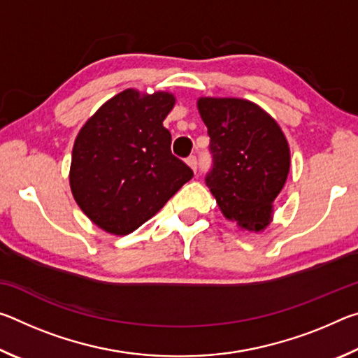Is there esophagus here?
<instances>
[{"label": "esophagus", "mask_w": 358, "mask_h": 358, "mask_svg": "<svg viewBox=\"0 0 358 358\" xmlns=\"http://www.w3.org/2000/svg\"><path fill=\"white\" fill-rule=\"evenodd\" d=\"M186 164L189 166L194 172H196V171H197V157H196V156H189V157H187V159H186Z\"/></svg>", "instance_id": "obj_1"}]
</instances>
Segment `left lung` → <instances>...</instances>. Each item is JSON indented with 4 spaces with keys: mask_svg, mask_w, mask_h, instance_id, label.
I'll list each match as a JSON object with an SVG mask.
<instances>
[{
    "mask_svg": "<svg viewBox=\"0 0 358 358\" xmlns=\"http://www.w3.org/2000/svg\"><path fill=\"white\" fill-rule=\"evenodd\" d=\"M213 167L207 186L227 220L262 232L273 220V202L287 180L290 150L275 118L251 101L199 98Z\"/></svg>",
    "mask_w": 358,
    "mask_h": 358,
    "instance_id": "8db88e82",
    "label": "left lung"
}]
</instances>
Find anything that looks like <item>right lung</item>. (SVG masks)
Returning <instances> with one entry per match:
<instances>
[{
    "label": "right lung",
    "mask_w": 358,
    "mask_h": 358,
    "mask_svg": "<svg viewBox=\"0 0 358 358\" xmlns=\"http://www.w3.org/2000/svg\"><path fill=\"white\" fill-rule=\"evenodd\" d=\"M173 106L172 93L128 88L104 102L78 131L71 191L83 213L106 232H134L192 178L191 169L172 155V136L162 126Z\"/></svg>",
    "instance_id": "1"
}]
</instances>
